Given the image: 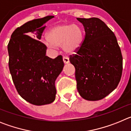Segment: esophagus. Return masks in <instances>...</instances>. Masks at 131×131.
<instances>
[{
    "label": "esophagus",
    "instance_id": "34e87169",
    "mask_svg": "<svg viewBox=\"0 0 131 131\" xmlns=\"http://www.w3.org/2000/svg\"><path fill=\"white\" fill-rule=\"evenodd\" d=\"M63 62H64V63H68L69 62V58L67 57V56H63Z\"/></svg>",
    "mask_w": 131,
    "mask_h": 131
}]
</instances>
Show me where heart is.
Wrapping results in <instances>:
<instances>
[{"label":"heart","instance_id":"1","mask_svg":"<svg viewBox=\"0 0 131 131\" xmlns=\"http://www.w3.org/2000/svg\"><path fill=\"white\" fill-rule=\"evenodd\" d=\"M48 39L44 43L49 48H55L56 46H62L67 53L77 51L81 47L83 41L82 29L77 25L64 24L53 27L47 33Z\"/></svg>","mask_w":131,"mask_h":131}]
</instances>
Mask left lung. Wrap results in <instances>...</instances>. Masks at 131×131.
<instances>
[{"instance_id":"1","label":"left lung","mask_w":131,"mask_h":131,"mask_svg":"<svg viewBox=\"0 0 131 131\" xmlns=\"http://www.w3.org/2000/svg\"><path fill=\"white\" fill-rule=\"evenodd\" d=\"M84 26L85 36L69 61L75 68L77 89L82 98L101 100L115 90L121 80L123 57L116 37L97 18H77Z\"/></svg>"}]
</instances>
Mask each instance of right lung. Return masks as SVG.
I'll use <instances>...</instances> for the list:
<instances>
[{"mask_svg": "<svg viewBox=\"0 0 131 131\" xmlns=\"http://www.w3.org/2000/svg\"><path fill=\"white\" fill-rule=\"evenodd\" d=\"M48 16L25 23L14 31L8 45L9 69L18 94L36 106L49 104L56 98L55 81L62 72V56H46L47 46L40 42Z\"/></svg>", "mask_w": 131, "mask_h": 131, "instance_id": "right-lung-1", "label": "right lung"}]
</instances>
